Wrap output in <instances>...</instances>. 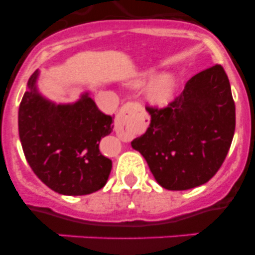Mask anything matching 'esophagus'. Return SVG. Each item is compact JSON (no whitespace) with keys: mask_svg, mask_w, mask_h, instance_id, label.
I'll list each match as a JSON object with an SVG mask.
<instances>
[{"mask_svg":"<svg viewBox=\"0 0 255 255\" xmlns=\"http://www.w3.org/2000/svg\"><path fill=\"white\" fill-rule=\"evenodd\" d=\"M139 112H140V106L136 105V103H126V105H124L120 112L117 114L116 123H115V131H116V134L123 136L125 134L126 129L132 123V120H134L135 117H138Z\"/></svg>","mask_w":255,"mask_h":255,"instance_id":"34e87169","label":"esophagus"}]
</instances>
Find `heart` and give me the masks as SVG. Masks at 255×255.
<instances>
[{
	"label": "heart",
	"instance_id": "obj_1",
	"mask_svg": "<svg viewBox=\"0 0 255 255\" xmlns=\"http://www.w3.org/2000/svg\"><path fill=\"white\" fill-rule=\"evenodd\" d=\"M157 74L158 73L155 69L147 70L135 79L132 82V85L134 87H144V85L149 84L153 81L149 89H148V100L154 105L164 106L172 100L173 93H175V79L170 74H164V75H161L155 79Z\"/></svg>",
	"mask_w": 255,
	"mask_h": 255
}]
</instances>
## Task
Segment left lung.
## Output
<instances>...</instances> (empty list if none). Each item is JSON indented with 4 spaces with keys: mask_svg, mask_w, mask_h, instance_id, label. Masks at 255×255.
<instances>
[{
    "mask_svg": "<svg viewBox=\"0 0 255 255\" xmlns=\"http://www.w3.org/2000/svg\"><path fill=\"white\" fill-rule=\"evenodd\" d=\"M147 131L131 141L167 190L206 184L224 163L235 132V103L221 65L194 75L168 107H147Z\"/></svg>",
    "mask_w": 255,
    "mask_h": 255,
    "instance_id": "obj_1",
    "label": "left lung"
}]
</instances>
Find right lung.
<instances>
[{
	"instance_id": "obj_1",
	"label": "right lung",
	"mask_w": 255,
	"mask_h": 255,
	"mask_svg": "<svg viewBox=\"0 0 255 255\" xmlns=\"http://www.w3.org/2000/svg\"><path fill=\"white\" fill-rule=\"evenodd\" d=\"M39 71L29 78L19 107V136L38 179L62 195H87L107 182L112 161L100 152L111 134L112 117L98 110L91 93L73 103H56L37 87Z\"/></svg>"
}]
</instances>
